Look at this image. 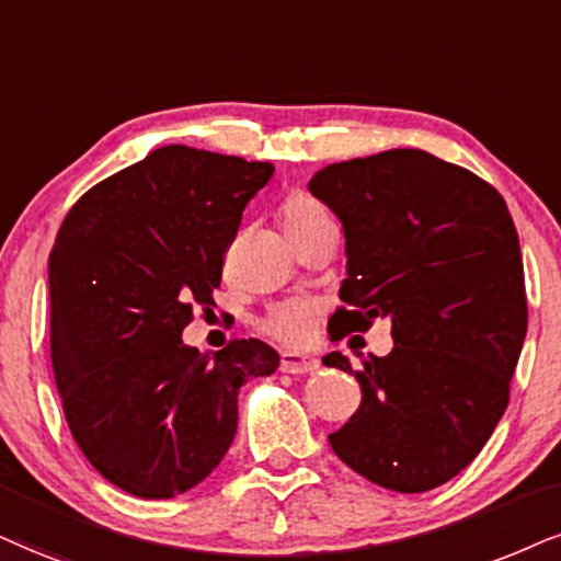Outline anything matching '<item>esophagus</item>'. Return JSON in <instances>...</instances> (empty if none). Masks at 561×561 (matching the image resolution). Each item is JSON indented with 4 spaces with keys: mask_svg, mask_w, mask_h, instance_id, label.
<instances>
[{
    "mask_svg": "<svg viewBox=\"0 0 561 561\" xmlns=\"http://www.w3.org/2000/svg\"><path fill=\"white\" fill-rule=\"evenodd\" d=\"M317 366L320 362L314 356L296 354V351H283L280 354V371H286V375H309Z\"/></svg>",
    "mask_w": 561,
    "mask_h": 561,
    "instance_id": "esophagus-1",
    "label": "esophagus"
}]
</instances>
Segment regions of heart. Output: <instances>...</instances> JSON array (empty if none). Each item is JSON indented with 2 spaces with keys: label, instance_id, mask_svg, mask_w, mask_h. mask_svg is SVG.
Here are the masks:
<instances>
[{
  "label": "heart",
  "instance_id": "b5f03b06",
  "mask_svg": "<svg viewBox=\"0 0 561 561\" xmlns=\"http://www.w3.org/2000/svg\"><path fill=\"white\" fill-rule=\"evenodd\" d=\"M278 224L283 228V233H286V239L296 244V241L307 237V233H314L317 228L333 224V220H330L328 210H324L317 199L296 192V195L283 199L278 210ZM314 314L317 307L312 301L291 299L278 304V307L265 317L262 328H265L270 335L280 337L283 343H304L312 335Z\"/></svg>",
  "mask_w": 561,
  "mask_h": 561
}]
</instances>
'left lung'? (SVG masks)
<instances>
[{
	"label": "left lung",
	"instance_id": "left-lung-1",
	"mask_svg": "<svg viewBox=\"0 0 561 561\" xmlns=\"http://www.w3.org/2000/svg\"><path fill=\"white\" fill-rule=\"evenodd\" d=\"M309 192L343 224L345 280L330 337L392 322V351L354 369L362 405L330 447L392 492L419 494L471 462L510 403L528 330L520 241L500 192L411 148L330 163Z\"/></svg>",
	"mask_w": 561,
	"mask_h": 561
}]
</instances>
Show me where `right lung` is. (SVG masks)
Wrapping results in <instances>:
<instances>
[{"instance_id": "obj_1", "label": "right lung", "mask_w": 561, "mask_h": 561, "mask_svg": "<svg viewBox=\"0 0 561 561\" xmlns=\"http://www.w3.org/2000/svg\"><path fill=\"white\" fill-rule=\"evenodd\" d=\"M273 163L165 145L88 190L48 254L51 366L90 466L122 492L171 500L231 447L239 390L278 369L249 337L216 356L182 341L213 304L224 254Z\"/></svg>"}]
</instances>
